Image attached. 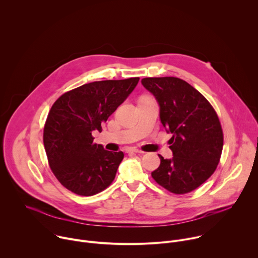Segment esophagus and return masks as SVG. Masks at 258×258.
<instances>
[{
  "label": "esophagus",
  "instance_id": "esophagus-1",
  "mask_svg": "<svg viewBox=\"0 0 258 258\" xmlns=\"http://www.w3.org/2000/svg\"><path fill=\"white\" fill-rule=\"evenodd\" d=\"M127 153H139V154H143V153H145V152H143V151H141V150H139V149H128V150H127Z\"/></svg>",
  "mask_w": 258,
  "mask_h": 258
}]
</instances>
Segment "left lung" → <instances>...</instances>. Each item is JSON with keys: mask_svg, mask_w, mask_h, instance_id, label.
<instances>
[{"mask_svg": "<svg viewBox=\"0 0 258 258\" xmlns=\"http://www.w3.org/2000/svg\"><path fill=\"white\" fill-rule=\"evenodd\" d=\"M142 85L155 97L160 121L172 134L173 156L159 155L152 177L173 194L189 193L211 176L219 162L224 135L217 114L201 93L180 79L146 78Z\"/></svg>", "mask_w": 258, "mask_h": 258, "instance_id": "obj_1", "label": "left lung"}]
</instances>
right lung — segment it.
<instances>
[{
  "label": "right lung",
  "instance_id": "1",
  "mask_svg": "<svg viewBox=\"0 0 258 258\" xmlns=\"http://www.w3.org/2000/svg\"><path fill=\"white\" fill-rule=\"evenodd\" d=\"M139 80L86 84L63 94L53 104L44 127V146L54 175L67 190L93 196L113 181L124 155L93 143L92 133L102 131V124Z\"/></svg>",
  "mask_w": 258,
  "mask_h": 258
}]
</instances>
